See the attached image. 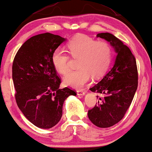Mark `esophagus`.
Returning <instances> with one entry per match:
<instances>
[{"label": "esophagus", "instance_id": "1", "mask_svg": "<svg viewBox=\"0 0 152 152\" xmlns=\"http://www.w3.org/2000/svg\"><path fill=\"white\" fill-rule=\"evenodd\" d=\"M76 92H77L78 95H85V92L83 90H80V89H79V90L76 91Z\"/></svg>", "mask_w": 152, "mask_h": 152}]
</instances>
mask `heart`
Listing matches in <instances>:
<instances>
[{"label": "heart", "mask_w": 152, "mask_h": 152, "mask_svg": "<svg viewBox=\"0 0 152 152\" xmlns=\"http://www.w3.org/2000/svg\"><path fill=\"white\" fill-rule=\"evenodd\" d=\"M68 52L73 59L79 58L78 70L69 72L63 82L68 87L79 89L88 83L91 76L94 79L101 77L108 69L112 60L111 45L105 41L97 40L84 35L74 36L67 43ZM71 58L67 52L57 49L52 53V62L60 74L69 71Z\"/></svg>", "instance_id": "obj_1"}]
</instances>
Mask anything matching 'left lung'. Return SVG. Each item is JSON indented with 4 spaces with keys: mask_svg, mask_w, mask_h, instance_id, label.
Instances as JSON below:
<instances>
[{
    "mask_svg": "<svg viewBox=\"0 0 152 152\" xmlns=\"http://www.w3.org/2000/svg\"><path fill=\"white\" fill-rule=\"evenodd\" d=\"M97 37L110 42L117 53L111 71L90 88L101 97L98 104L88 111V117L97 127L105 128L116 124L124 116L138 88V75L135 57L119 38L109 33H98Z\"/></svg>",
    "mask_w": 152,
    "mask_h": 152,
    "instance_id": "1",
    "label": "left lung"
}]
</instances>
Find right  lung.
<instances>
[{
	"label": "right lung",
	"mask_w": 152,
	"mask_h": 152,
	"mask_svg": "<svg viewBox=\"0 0 152 152\" xmlns=\"http://www.w3.org/2000/svg\"><path fill=\"white\" fill-rule=\"evenodd\" d=\"M65 41L46 33L27 40L19 49L12 65L15 99L22 114L36 127L49 129L63 115V105L74 90L59 89L61 79L52 62V53Z\"/></svg>",
	"instance_id": "add662e5"
}]
</instances>
